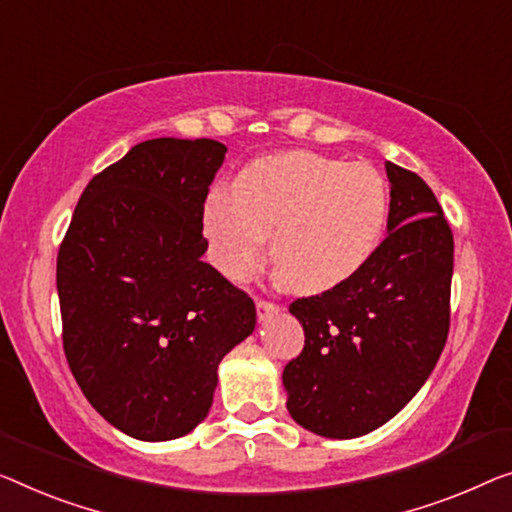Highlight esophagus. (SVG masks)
Wrapping results in <instances>:
<instances>
[{
	"instance_id": "1",
	"label": "esophagus",
	"mask_w": 512,
	"mask_h": 512,
	"mask_svg": "<svg viewBox=\"0 0 512 512\" xmlns=\"http://www.w3.org/2000/svg\"><path fill=\"white\" fill-rule=\"evenodd\" d=\"M255 305H257V319H259V322H264L266 317L276 315V312L282 310L280 303H273V301H266V299H257Z\"/></svg>"
}]
</instances>
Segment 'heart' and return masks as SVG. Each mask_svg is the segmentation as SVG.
Segmentation results:
<instances>
[{
    "label": "heart",
    "instance_id": "obj_1",
    "mask_svg": "<svg viewBox=\"0 0 512 512\" xmlns=\"http://www.w3.org/2000/svg\"><path fill=\"white\" fill-rule=\"evenodd\" d=\"M388 186L375 167L289 151L243 167L234 193L213 188L204 204L211 257L232 280L262 259L282 285L315 294L349 280L370 262L386 232Z\"/></svg>",
    "mask_w": 512,
    "mask_h": 512
}]
</instances>
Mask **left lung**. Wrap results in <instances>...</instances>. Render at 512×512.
<instances>
[{"label":"left lung","mask_w":512,"mask_h":512,"mask_svg":"<svg viewBox=\"0 0 512 512\" xmlns=\"http://www.w3.org/2000/svg\"><path fill=\"white\" fill-rule=\"evenodd\" d=\"M388 236L340 285L292 301L305 331L282 372L305 430L352 439L377 430L425 384L451 329L453 232L432 188L386 163Z\"/></svg>","instance_id":"left-lung-1"}]
</instances>
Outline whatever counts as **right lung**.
Returning a JSON list of instances; mask_svg holds the SVG:
<instances>
[{"label":"right lung","instance_id":"add662e5","mask_svg":"<svg viewBox=\"0 0 512 512\" xmlns=\"http://www.w3.org/2000/svg\"><path fill=\"white\" fill-rule=\"evenodd\" d=\"M225 144H135L82 190L57 255L61 342L91 407L167 441L204 421L218 363L255 329V303L202 262L204 202Z\"/></svg>","mask_w":512,"mask_h":512}]
</instances>
